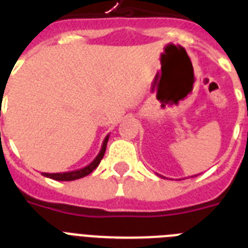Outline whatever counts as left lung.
Here are the masks:
<instances>
[{
	"mask_svg": "<svg viewBox=\"0 0 248 248\" xmlns=\"http://www.w3.org/2000/svg\"><path fill=\"white\" fill-rule=\"evenodd\" d=\"M159 176H160V175H159Z\"/></svg>",
	"mask_w": 248,
	"mask_h": 248,
	"instance_id": "1",
	"label": "left lung"
}]
</instances>
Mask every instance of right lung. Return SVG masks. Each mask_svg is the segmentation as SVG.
<instances>
[{"label":"right lung","mask_w":248,"mask_h":248,"mask_svg":"<svg viewBox=\"0 0 248 248\" xmlns=\"http://www.w3.org/2000/svg\"><path fill=\"white\" fill-rule=\"evenodd\" d=\"M108 139H109V135L106 136V139L103 140V143H102V147H101V151L97 156H95V159L93 160L92 163L89 164V165L84 166L82 169H78V170H73V171H65V172H43L44 176H46V178L50 179H54V180H58V182H70V180H77V179H80V178H84V176L89 175L93 170L99 165L101 163L102 157L105 155L106 153V147H107V142H108Z\"/></svg>","instance_id":"obj_1"}]
</instances>
